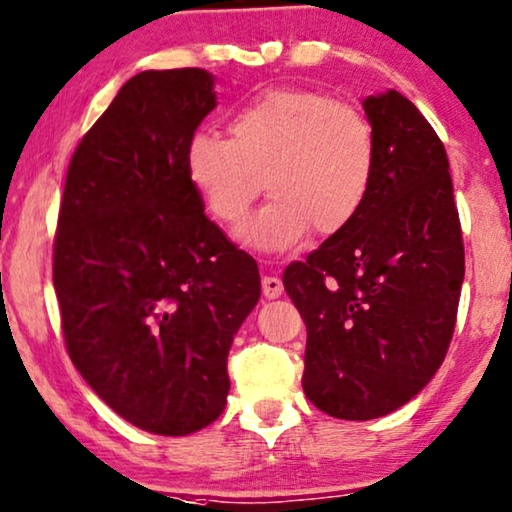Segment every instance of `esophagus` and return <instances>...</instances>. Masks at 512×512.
Instances as JSON below:
<instances>
[{
	"label": "esophagus",
	"mask_w": 512,
	"mask_h": 512,
	"mask_svg": "<svg viewBox=\"0 0 512 512\" xmlns=\"http://www.w3.org/2000/svg\"><path fill=\"white\" fill-rule=\"evenodd\" d=\"M284 294V284L280 277H265L263 280V296L265 298H280Z\"/></svg>",
	"instance_id": "34e87169"
}]
</instances>
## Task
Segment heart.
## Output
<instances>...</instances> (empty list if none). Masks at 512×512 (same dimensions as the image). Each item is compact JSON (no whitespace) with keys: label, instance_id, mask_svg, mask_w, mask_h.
<instances>
[{"label":"heart","instance_id":"1","mask_svg":"<svg viewBox=\"0 0 512 512\" xmlns=\"http://www.w3.org/2000/svg\"><path fill=\"white\" fill-rule=\"evenodd\" d=\"M228 131H192L185 171L211 214L228 225L240 223L268 185L272 199L242 230L251 247L287 251L310 230L331 237L367 204L376 136L353 105L282 86L232 112Z\"/></svg>","mask_w":512,"mask_h":512}]
</instances>
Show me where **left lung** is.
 Returning <instances> with one entry per match:
<instances>
[{
  "label": "left lung",
  "mask_w": 512,
  "mask_h": 512,
  "mask_svg": "<svg viewBox=\"0 0 512 512\" xmlns=\"http://www.w3.org/2000/svg\"><path fill=\"white\" fill-rule=\"evenodd\" d=\"M362 105L376 136L367 204L282 277L308 329L305 395L345 421L386 416L435 376L466 272L449 159L435 129L393 89Z\"/></svg>",
  "instance_id": "1"
}]
</instances>
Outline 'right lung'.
<instances>
[{
  "instance_id": "add662e5",
  "label": "right lung",
  "mask_w": 512,
  "mask_h": 512,
  "mask_svg": "<svg viewBox=\"0 0 512 512\" xmlns=\"http://www.w3.org/2000/svg\"><path fill=\"white\" fill-rule=\"evenodd\" d=\"M216 108L207 70L131 77L70 159L53 289L65 348L112 411L155 435L214 423L258 265L204 216L185 143Z\"/></svg>"
}]
</instances>
